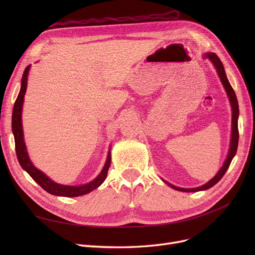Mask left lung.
Listing matches in <instances>:
<instances>
[{"label":"left lung","instance_id":"8db88e82","mask_svg":"<svg viewBox=\"0 0 255 255\" xmlns=\"http://www.w3.org/2000/svg\"><path fill=\"white\" fill-rule=\"evenodd\" d=\"M204 57L210 58L212 63L214 64L216 70H217V73L220 78V81L223 85V87H225L229 100H230V103L231 106H232V134H231V143H230V150L228 153V156L227 159L225 161V164L221 167L220 170L218 171V173L216 174L211 181H208L206 184L202 185V186L197 187V188H181V187H176L173 186L172 184L168 183L166 181H164L166 184H168L169 186L174 188L175 190H180V191H184V192H194V191H200V190H206L208 188L213 187L215 184H217L220 180L221 177L225 175V173L227 172L228 168L230 167L231 161H232L233 157L235 156L236 151H237V146H238V138H239V133H238V115H239V109H238V102H237V98L235 95V91L231 86V84L227 78L226 75V71H225V68H223V65L221 63V60L219 59V57L216 55L215 53H207L204 55Z\"/></svg>","mask_w":255,"mask_h":255}]
</instances>
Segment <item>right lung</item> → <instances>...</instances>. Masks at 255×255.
I'll use <instances>...</instances> for the list:
<instances>
[{
    "instance_id": "1",
    "label": "right lung",
    "mask_w": 255,
    "mask_h": 255,
    "mask_svg": "<svg viewBox=\"0 0 255 255\" xmlns=\"http://www.w3.org/2000/svg\"><path fill=\"white\" fill-rule=\"evenodd\" d=\"M29 68L30 66H27L25 68L24 72H23L22 80H21V89L16 102H14V105H13L12 118H11L14 145H16V153H17L19 163L21 167L24 169L30 176H32V179L51 195L60 196V197H79V196L86 195L88 192L98 188L100 185L105 181L107 176V171H109V168L111 166V160H112L111 150L109 152V155H107L106 163L102 169V171L100 172V174L96 177L95 180H92L90 183H87L85 185H81V186H67V185H61V184L55 183L32 164V161H30L26 151L24 138H23L22 119H21L23 101H24V95L27 87V75H28Z\"/></svg>"
}]
</instances>
